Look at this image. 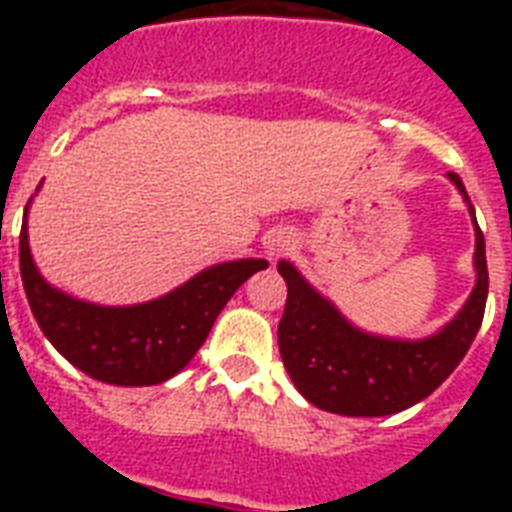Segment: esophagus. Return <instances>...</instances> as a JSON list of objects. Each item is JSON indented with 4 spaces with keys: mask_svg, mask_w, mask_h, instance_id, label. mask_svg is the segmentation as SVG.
<instances>
[{
    "mask_svg": "<svg viewBox=\"0 0 512 512\" xmlns=\"http://www.w3.org/2000/svg\"><path fill=\"white\" fill-rule=\"evenodd\" d=\"M289 249H292V244H289V239H284V236H276L273 241H268V255L271 257L287 255Z\"/></svg>",
    "mask_w": 512,
    "mask_h": 512,
    "instance_id": "obj_1",
    "label": "esophagus"
}]
</instances>
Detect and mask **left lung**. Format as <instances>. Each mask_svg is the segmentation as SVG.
Listing matches in <instances>:
<instances>
[{
  "label": "left lung",
  "mask_w": 512,
  "mask_h": 512,
  "mask_svg": "<svg viewBox=\"0 0 512 512\" xmlns=\"http://www.w3.org/2000/svg\"><path fill=\"white\" fill-rule=\"evenodd\" d=\"M476 212L465 185L449 172ZM287 305L279 321V350L295 388L313 406L345 417H385L428 398L457 369L484 321L489 271L484 233L476 223V289L457 319L425 340H388L350 327L337 308L281 260Z\"/></svg>",
  "instance_id": "1"
}]
</instances>
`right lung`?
<instances>
[{"mask_svg": "<svg viewBox=\"0 0 512 512\" xmlns=\"http://www.w3.org/2000/svg\"><path fill=\"white\" fill-rule=\"evenodd\" d=\"M265 260L212 265L170 295L106 308L63 295L39 276L20 228V279L44 337L76 369L111 385H156L175 377L204 345L217 313Z\"/></svg>", "mask_w": 512, "mask_h": 512, "instance_id": "right-lung-1", "label": "right lung"}]
</instances>
